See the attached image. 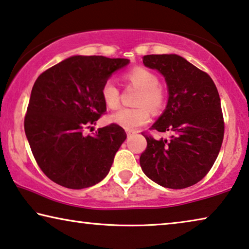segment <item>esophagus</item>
<instances>
[{
    "label": "esophagus",
    "instance_id": "esophagus-1",
    "mask_svg": "<svg viewBox=\"0 0 249 249\" xmlns=\"http://www.w3.org/2000/svg\"><path fill=\"white\" fill-rule=\"evenodd\" d=\"M126 133H127V136H132L136 134V132H132V131H127Z\"/></svg>",
    "mask_w": 249,
    "mask_h": 249
}]
</instances>
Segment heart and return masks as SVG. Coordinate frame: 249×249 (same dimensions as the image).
Instances as JSON below:
<instances>
[{
    "label": "heart",
    "instance_id": "heart-1",
    "mask_svg": "<svg viewBox=\"0 0 249 249\" xmlns=\"http://www.w3.org/2000/svg\"><path fill=\"white\" fill-rule=\"evenodd\" d=\"M125 84L140 89L135 108H121L110 117L113 123L122 126L127 131H135L151 120V112L160 113L166 104V94L160 86V79L144 67H134L123 73ZM106 106L115 109L120 106V89L112 80H107L101 90Z\"/></svg>",
    "mask_w": 249,
    "mask_h": 249
}]
</instances>
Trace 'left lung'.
<instances>
[{
  "instance_id": "8db88e82",
  "label": "left lung",
  "mask_w": 249,
  "mask_h": 249,
  "mask_svg": "<svg viewBox=\"0 0 249 249\" xmlns=\"http://www.w3.org/2000/svg\"><path fill=\"white\" fill-rule=\"evenodd\" d=\"M143 64L165 78L168 105L151 129L170 132L171 140L145 135L141 168L164 188L191 187L213 168L224 140L217 87L207 72L178 54H147Z\"/></svg>"
}]
</instances>
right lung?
I'll use <instances>...</instances> for the list:
<instances>
[{
    "instance_id": "right-lung-1",
    "label": "right lung",
    "mask_w": 249,
    "mask_h": 249,
    "mask_svg": "<svg viewBox=\"0 0 249 249\" xmlns=\"http://www.w3.org/2000/svg\"><path fill=\"white\" fill-rule=\"evenodd\" d=\"M128 59L72 55L47 69L36 80L24 117V131L42 172L69 189L91 187L108 174L126 140L120 125L85 135L106 112L101 90Z\"/></svg>"
}]
</instances>
